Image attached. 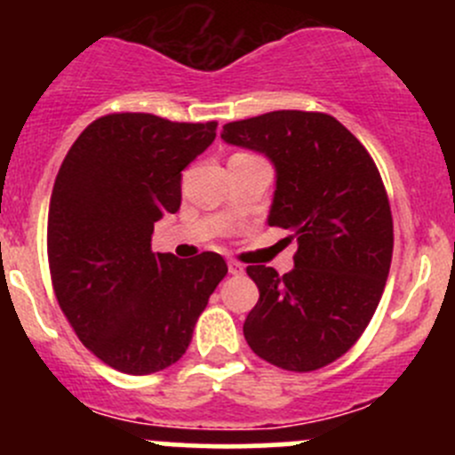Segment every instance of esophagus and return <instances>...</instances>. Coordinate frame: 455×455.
Returning <instances> with one entry per match:
<instances>
[{"mask_svg":"<svg viewBox=\"0 0 455 455\" xmlns=\"http://www.w3.org/2000/svg\"><path fill=\"white\" fill-rule=\"evenodd\" d=\"M228 273H231V275H242V273H244V266H242L240 261L231 259V261H228Z\"/></svg>","mask_w":455,"mask_h":455,"instance_id":"1","label":"esophagus"}]
</instances>
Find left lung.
Wrapping results in <instances>:
<instances>
[{
	"instance_id": "obj_1",
	"label": "left lung",
	"mask_w": 455,
	"mask_h": 455,
	"mask_svg": "<svg viewBox=\"0 0 455 455\" xmlns=\"http://www.w3.org/2000/svg\"><path fill=\"white\" fill-rule=\"evenodd\" d=\"M222 139L273 160L268 224L292 231L299 244L291 273L246 266L259 288L244 321L246 343L282 370L325 368L365 332L392 264V211L376 163L323 112L279 109L233 121Z\"/></svg>"
}]
</instances>
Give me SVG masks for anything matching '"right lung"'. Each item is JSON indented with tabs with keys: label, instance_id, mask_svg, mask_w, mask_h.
<instances>
[{
	"label": "right lung",
	"instance_id": "add662e5",
	"mask_svg": "<svg viewBox=\"0 0 455 455\" xmlns=\"http://www.w3.org/2000/svg\"><path fill=\"white\" fill-rule=\"evenodd\" d=\"M215 130V121L114 112L63 158L48 211L50 279L76 337L109 368L145 376L176 363L228 273L213 251L151 253L154 224L180 209V172Z\"/></svg>",
	"mask_w": 455,
	"mask_h": 455
}]
</instances>
